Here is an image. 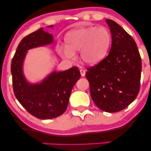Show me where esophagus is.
Returning a JSON list of instances; mask_svg holds the SVG:
<instances>
[{
    "label": "esophagus",
    "mask_w": 151,
    "mask_h": 151,
    "mask_svg": "<svg viewBox=\"0 0 151 151\" xmlns=\"http://www.w3.org/2000/svg\"><path fill=\"white\" fill-rule=\"evenodd\" d=\"M80 74L81 75V77H84L85 76V74H86V71L84 70V69H80Z\"/></svg>",
    "instance_id": "esophagus-1"
}]
</instances>
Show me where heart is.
Returning a JSON list of instances; mask_svg holds the SVG:
<instances>
[{"instance_id":"b5f03b06","label":"heart","mask_w":151,"mask_h":151,"mask_svg":"<svg viewBox=\"0 0 151 151\" xmlns=\"http://www.w3.org/2000/svg\"><path fill=\"white\" fill-rule=\"evenodd\" d=\"M66 47L62 55L72 58L74 53L80 51L82 61L88 65H96L106 57L111 45V35L104 27H82L71 30L66 35Z\"/></svg>"}]
</instances>
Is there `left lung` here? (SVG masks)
I'll return each mask as SVG.
<instances>
[{"instance_id":"obj_1","label":"left lung","mask_w":151,"mask_h":151,"mask_svg":"<svg viewBox=\"0 0 151 151\" xmlns=\"http://www.w3.org/2000/svg\"><path fill=\"white\" fill-rule=\"evenodd\" d=\"M106 22L111 33L110 52L97 65L86 68L85 75L95 104L114 113L125 109L138 96L142 65L133 37L114 20Z\"/></svg>"}]
</instances>
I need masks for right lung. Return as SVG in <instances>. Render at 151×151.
I'll list each match as a JSON object with an SVG mask.
<instances>
[{
  "instance_id": "1",
  "label": "right lung",
  "mask_w": 151,
  "mask_h": 151,
  "mask_svg": "<svg viewBox=\"0 0 151 151\" xmlns=\"http://www.w3.org/2000/svg\"><path fill=\"white\" fill-rule=\"evenodd\" d=\"M53 27V25L48 26ZM53 42V37L40 28L22 40L11 62L14 94L31 115L40 119L61 116L67 109L71 91L81 77L77 67L63 72L54 71L40 84H30L22 73V64L28 50Z\"/></svg>"
}]
</instances>
